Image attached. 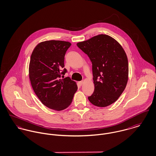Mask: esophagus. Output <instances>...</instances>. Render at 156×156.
<instances>
[{"mask_svg":"<svg viewBox=\"0 0 156 156\" xmlns=\"http://www.w3.org/2000/svg\"><path fill=\"white\" fill-rule=\"evenodd\" d=\"M83 81H80V82H78V84L80 85V86H82V85H83Z\"/></svg>","mask_w":156,"mask_h":156,"instance_id":"esophagus-1","label":"esophagus"}]
</instances>
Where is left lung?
Returning <instances> with one entry per match:
<instances>
[{"mask_svg": "<svg viewBox=\"0 0 156 156\" xmlns=\"http://www.w3.org/2000/svg\"><path fill=\"white\" fill-rule=\"evenodd\" d=\"M77 46L92 64L94 92L88 97L94 105L105 107L116 101L124 91L128 80L126 54L113 37L99 34L77 43Z\"/></svg>", "mask_w": 156, "mask_h": 156, "instance_id": "8db88e82", "label": "left lung"}]
</instances>
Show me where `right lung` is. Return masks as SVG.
Instances as JSON below:
<instances>
[{
    "instance_id": "obj_1",
    "label": "right lung",
    "mask_w": 156,
    "mask_h": 156,
    "mask_svg": "<svg viewBox=\"0 0 156 156\" xmlns=\"http://www.w3.org/2000/svg\"><path fill=\"white\" fill-rule=\"evenodd\" d=\"M69 42L48 41L39 43L30 57L29 77L33 89L43 105L57 111L67 108L77 90L67 73L64 57Z\"/></svg>"
}]
</instances>
